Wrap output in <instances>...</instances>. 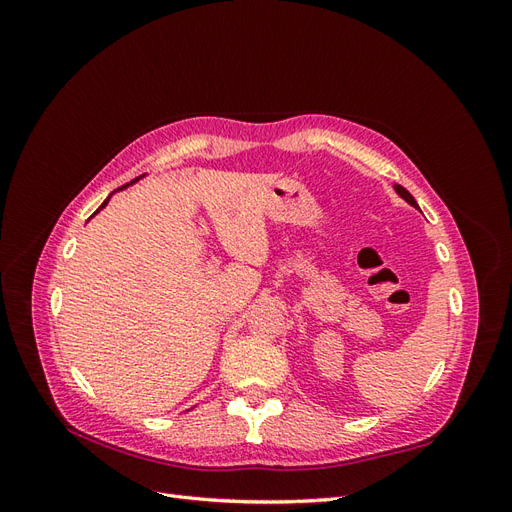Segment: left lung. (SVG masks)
<instances>
[{
    "label": "left lung",
    "instance_id": "8db88e82",
    "mask_svg": "<svg viewBox=\"0 0 512 512\" xmlns=\"http://www.w3.org/2000/svg\"><path fill=\"white\" fill-rule=\"evenodd\" d=\"M393 190L397 192V196H399V198H404L408 205H412L414 209H418V203H416V200H414V196H412V194H410V192H408L406 188H401V185H393Z\"/></svg>",
    "mask_w": 512,
    "mask_h": 512
}]
</instances>
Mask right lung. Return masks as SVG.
Masks as SVG:
<instances>
[{
	"label": "right lung",
	"instance_id": "right-lung-1",
	"mask_svg": "<svg viewBox=\"0 0 512 512\" xmlns=\"http://www.w3.org/2000/svg\"><path fill=\"white\" fill-rule=\"evenodd\" d=\"M143 177H145V175H143ZM138 179H141V177H136V179H132V181H130V183H126V185H121V188H117L115 192H121V190H126V188H130V185H134V183H136ZM115 192H113V194H115ZM113 194H108V198H106V200H104V203L100 205V209H98V211H102V209H104V207L108 205V200H111V196H113ZM98 211H96V213H98ZM96 213H94V215H96Z\"/></svg>",
	"mask_w": 512,
	"mask_h": 512
}]
</instances>
